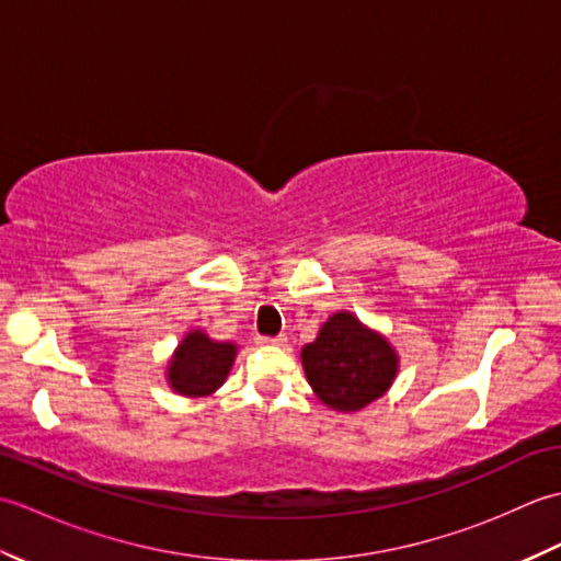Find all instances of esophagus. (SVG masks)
Masks as SVG:
<instances>
[{
    "instance_id": "1",
    "label": "esophagus",
    "mask_w": 561,
    "mask_h": 561,
    "mask_svg": "<svg viewBox=\"0 0 561 561\" xmlns=\"http://www.w3.org/2000/svg\"><path fill=\"white\" fill-rule=\"evenodd\" d=\"M260 344H265V347H284V344H287V337H284V335L260 337Z\"/></svg>"
}]
</instances>
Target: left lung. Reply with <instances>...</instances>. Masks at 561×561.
<instances>
[{
    "instance_id": "left-lung-1",
    "label": "left lung",
    "mask_w": 561,
    "mask_h": 561,
    "mask_svg": "<svg viewBox=\"0 0 561 561\" xmlns=\"http://www.w3.org/2000/svg\"><path fill=\"white\" fill-rule=\"evenodd\" d=\"M301 366L325 408L356 412L396 383L400 356L383 332L364 325L350 311H337L320 325L313 342L304 344Z\"/></svg>"
}]
</instances>
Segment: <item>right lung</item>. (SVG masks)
Listing matches in <instances>:
<instances>
[{
	"mask_svg": "<svg viewBox=\"0 0 561 561\" xmlns=\"http://www.w3.org/2000/svg\"><path fill=\"white\" fill-rule=\"evenodd\" d=\"M238 344L211 340L205 330H187L165 366V383L183 398H209L231 374Z\"/></svg>",
	"mask_w": 561,
	"mask_h": 561,
	"instance_id": "obj_1",
	"label": "right lung"
}]
</instances>
